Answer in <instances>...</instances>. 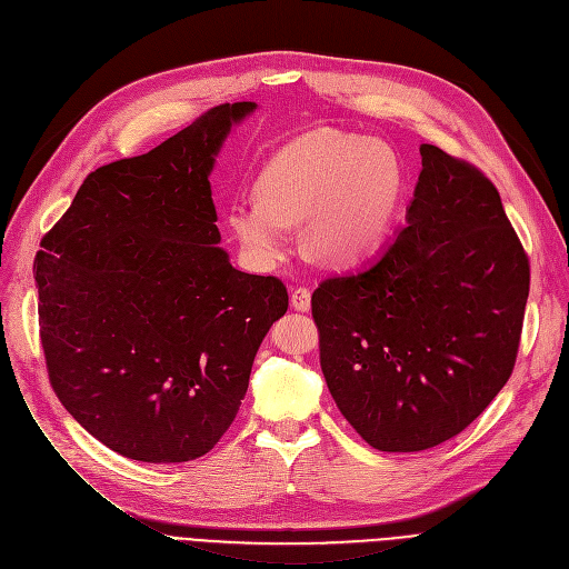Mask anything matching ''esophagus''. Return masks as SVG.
<instances>
[{
    "instance_id": "obj_1",
    "label": "esophagus",
    "mask_w": 569,
    "mask_h": 569,
    "mask_svg": "<svg viewBox=\"0 0 569 569\" xmlns=\"http://www.w3.org/2000/svg\"><path fill=\"white\" fill-rule=\"evenodd\" d=\"M290 307L297 311H309L311 309V290L300 286V288H292L290 292Z\"/></svg>"
}]
</instances>
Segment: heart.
Instances as JSON below:
<instances>
[{
  "label": "heart",
  "mask_w": 569,
  "mask_h": 569,
  "mask_svg": "<svg viewBox=\"0 0 569 569\" xmlns=\"http://www.w3.org/2000/svg\"><path fill=\"white\" fill-rule=\"evenodd\" d=\"M406 193L395 149L357 133L318 129L286 144L264 166L256 198L234 202L228 223L260 267L279 264L290 228L302 222L305 247L335 264L362 262L392 234Z\"/></svg>",
  "instance_id": "1"
}]
</instances>
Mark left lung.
Returning a JSON list of instances; mask_svg holds the SVG:
<instances>
[{
    "label": "left lung",
    "mask_w": 569,
    "mask_h": 569,
    "mask_svg": "<svg viewBox=\"0 0 569 569\" xmlns=\"http://www.w3.org/2000/svg\"><path fill=\"white\" fill-rule=\"evenodd\" d=\"M406 228L311 297L320 369L341 415L380 452L461 433L510 380L530 264L491 179L436 144Z\"/></svg>",
    "instance_id": "left-lung-1"
}]
</instances>
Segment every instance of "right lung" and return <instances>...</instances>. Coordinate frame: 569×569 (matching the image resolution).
<instances>
[{"instance_id": "right-lung-1", "label": "right lung", "mask_w": 569, "mask_h": 569, "mask_svg": "<svg viewBox=\"0 0 569 569\" xmlns=\"http://www.w3.org/2000/svg\"><path fill=\"white\" fill-rule=\"evenodd\" d=\"M253 110L217 106L152 152L89 172L37 253L52 390L122 457L182 463L212 450L288 311L277 277L239 272L219 247L209 172Z\"/></svg>"}]
</instances>
